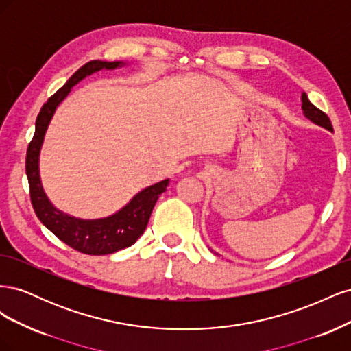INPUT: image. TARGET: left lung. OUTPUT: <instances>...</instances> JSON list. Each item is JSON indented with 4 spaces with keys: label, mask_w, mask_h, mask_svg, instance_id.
Segmentation results:
<instances>
[{
    "label": "left lung",
    "mask_w": 351,
    "mask_h": 351,
    "mask_svg": "<svg viewBox=\"0 0 351 351\" xmlns=\"http://www.w3.org/2000/svg\"><path fill=\"white\" fill-rule=\"evenodd\" d=\"M302 110L306 119H309L312 123L324 127V129L329 132H332V124H331V120H329V117L325 112H322L319 108H316L315 105L309 101V98H307V95L304 92L302 93Z\"/></svg>",
    "instance_id": "1"
}]
</instances>
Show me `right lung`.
Wrapping results in <instances>:
<instances>
[{
  "label": "right lung",
  "mask_w": 351,
  "mask_h": 351,
  "mask_svg": "<svg viewBox=\"0 0 351 351\" xmlns=\"http://www.w3.org/2000/svg\"><path fill=\"white\" fill-rule=\"evenodd\" d=\"M124 66L121 61L93 60L80 67L60 90L44 104L36 119L35 134L27 146L26 174L30 189V202L35 214L52 234L71 249L84 254H110L132 246L139 239L151 218L152 209L159 195L167 190L169 180H162L156 184L143 189L129 204L114 215L99 219H80L58 210L47 197L39 177V152L44 143L48 124L60 102L70 93L71 88L92 73L99 70H112Z\"/></svg>",
  "instance_id": "right-lung-1"
}]
</instances>
